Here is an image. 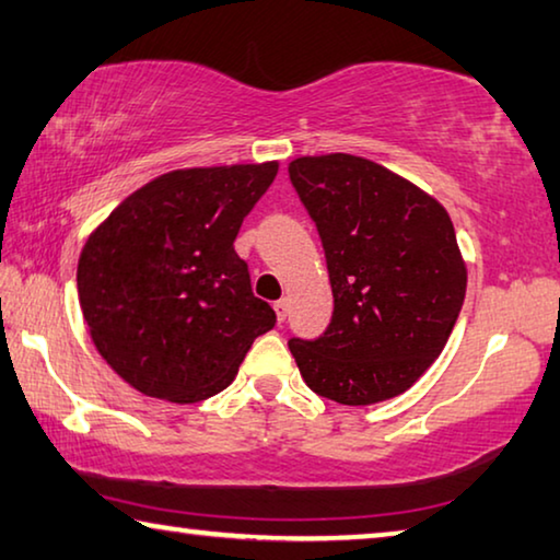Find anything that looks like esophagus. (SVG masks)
Here are the masks:
<instances>
[{
	"mask_svg": "<svg viewBox=\"0 0 560 560\" xmlns=\"http://www.w3.org/2000/svg\"><path fill=\"white\" fill-rule=\"evenodd\" d=\"M273 312H277V318H279L281 324L287 322V316H289V299H279L277 304H273Z\"/></svg>",
	"mask_w": 560,
	"mask_h": 560,
	"instance_id": "esophagus-1",
	"label": "esophagus"
}]
</instances>
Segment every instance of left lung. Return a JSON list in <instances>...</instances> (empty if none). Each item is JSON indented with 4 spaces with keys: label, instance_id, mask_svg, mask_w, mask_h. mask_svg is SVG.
I'll return each mask as SVG.
<instances>
[{
    "label": "left lung",
    "instance_id": "1",
    "mask_svg": "<svg viewBox=\"0 0 560 560\" xmlns=\"http://www.w3.org/2000/svg\"><path fill=\"white\" fill-rule=\"evenodd\" d=\"M291 184L322 236L334 314L289 349L306 386L343 406L404 394L439 359L466 296L448 211L386 166L353 154L299 156Z\"/></svg>",
    "mask_w": 560,
    "mask_h": 560
}]
</instances>
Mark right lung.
Returning <instances> with one entry per match:
<instances>
[{"label": "right lung", "instance_id": "right-lung-1", "mask_svg": "<svg viewBox=\"0 0 560 560\" xmlns=\"http://www.w3.org/2000/svg\"><path fill=\"white\" fill-rule=\"evenodd\" d=\"M277 162L176 168L124 199L86 238L79 304L102 359L137 392L197 404L232 384L277 314L234 252Z\"/></svg>", "mask_w": 560, "mask_h": 560}]
</instances>
